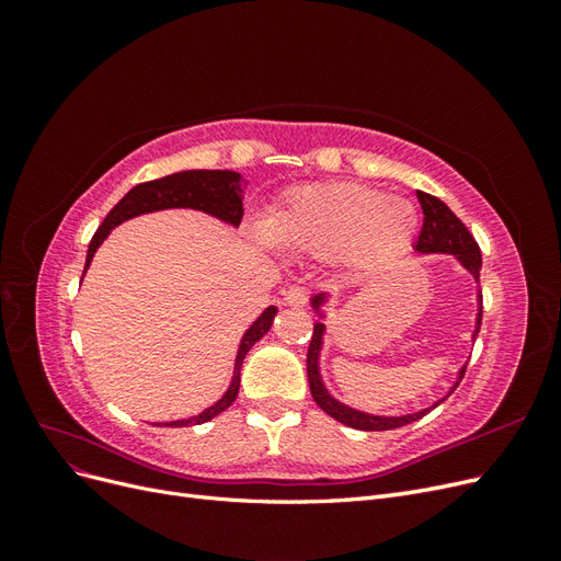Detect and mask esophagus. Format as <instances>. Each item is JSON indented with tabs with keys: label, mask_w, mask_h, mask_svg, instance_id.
<instances>
[{
	"label": "esophagus",
	"mask_w": 561,
	"mask_h": 561,
	"mask_svg": "<svg viewBox=\"0 0 561 561\" xmlns=\"http://www.w3.org/2000/svg\"><path fill=\"white\" fill-rule=\"evenodd\" d=\"M285 301H287V307H304V304L309 301V290L307 287H290V290L285 293Z\"/></svg>",
	"instance_id": "1"
}]
</instances>
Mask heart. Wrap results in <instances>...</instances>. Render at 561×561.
Here are the masks:
<instances>
[{
  "label": "heart",
  "instance_id": "b5f03b06",
  "mask_svg": "<svg viewBox=\"0 0 561 561\" xmlns=\"http://www.w3.org/2000/svg\"><path fill=\"white\" fill-rule=\"evenodd\" d=\"M416 225L419 215L402 196L353 182H322L287 194L271 210L266 233L283 250L371 271L404 252Z\"/></svg>",
  "mask_w": 561,
  "mask_h": 561
}]
</instances>
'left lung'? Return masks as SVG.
Instances as JSON below:
<instances>
[{
    "label": "left lung",
    "mask_w": 561,
    "mask_h": 561,
    "mask_svg": "<svg viewBox=\"0 0 561 561\" xmlns=\"http://www.w3.org/2000/svg\"><path fill=\"white\" fill-rule=\"evenodd\" d=\"M421 210H423V227L419 233V241L414 243V250L419 254H454L468 274L480 283V268H482V252L480 245L474 243L472 233L466 229V225L458 219L449 208L447 203H443L439 198L426 194V192H416ZM328 301V295H316L311 299V307L318 313L320 320H316L313 325V336L309 344V353H307V375H309V386H311V396L316 400V404L320 407L322 412H328L332 419H336L344 426H351L355 431H393L400 426H407V423L419 421L421 416H426L431 410L439 402H445L456 386L461 383L463 375H466V365L458 369V377L454 381V386L449 388V393L445 398L435 400L426 410H419L412 414H400V416H381V414H367L360 410H353V407L339 402L336 398L330 396V390L322 383L320 377V351H322V342H325V311H322V304ZM482 325V293H478V318H474V332H472V342L478 336Z\"/></svg>",
    "instance_id": "1"
}]
</instances>
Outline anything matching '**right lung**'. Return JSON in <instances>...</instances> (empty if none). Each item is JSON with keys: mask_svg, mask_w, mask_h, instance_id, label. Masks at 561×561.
<instances>
[{"mask_svg": "<svg viewBox=\"0 0 561 561\" xmlns=\"http://www.w3.org/2000/svg\"><path fill=\"white\" fill-rule=\"evenodd\" d=\"M243 190H245V182H243L241 173H233V171H182V173L165 175L161 180H151V182H142L138 186H133V190L110 210L105 222L98 227L95 236L89 243L87 268L91 266L95 250L103 245V241L112 233L114 227L126 222V219H130V217H138L145 213H157V210H168V208H192V210H201V213L222 219V222L229 227H239L241 217H243ZM87 268H83V274H87ZM276 311H278L276 307L264 309L262 316L245 330L241 344H239V353H236L233 377H231L229 388L225 390V396L219 398L215 404H210L208 410H203L201 414L190 416V419H180V421H168V423H163V426H171V428L198 426V423H206V421L215 419L217 414H222L227 407L233 404L236 396H239L241 365L245 360V355L268 332V328L274 325Z\"/></svg>", "mask_w": 561, "mask_h": 561, "instance_id": "obj_1", "label": "right lung"}]
</instances>
